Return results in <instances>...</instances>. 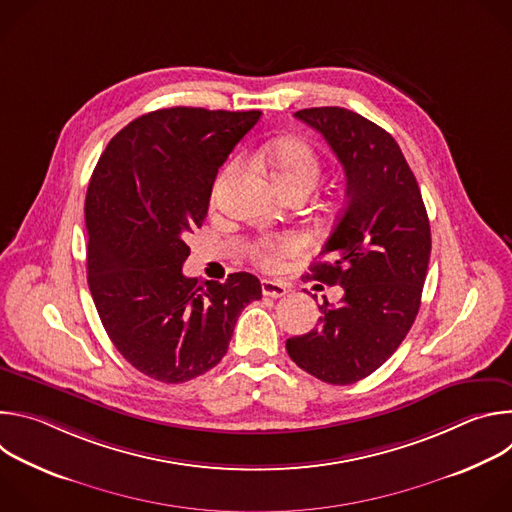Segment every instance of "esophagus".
I'll use <instances>...</instances> for the list:
<instances>
[{
  "label": "esophagus",
  "mask_w": 512,
  "mask_h": 512,
  "mask_svg": "<svg viewBox=\"0 0 512 512\" xmlns=\"http://www.w3.org/2000/svg\"><path fill=\"white\" fill-rule=\"evenodd\" d=\"M261 291H263V296H269V298H283L287 294V287L281 281L263 279L261 281Z\"/></svg>",
  "instance_id": "obj_1"
}]
</instances>
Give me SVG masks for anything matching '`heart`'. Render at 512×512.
Returning <instances> with one entry per match:
<instances>
[{
  "label": "heart",
  "mask_w": 512,
  "mask_h": 512,
  "mask_svg": "<svg viewBox=\"0 0 512 512\" xmlns=\"http://www.w3.org/2000/svg\"><path fill=\"white\" fill-rule=\"evenodd\" d=\"M257 160L271 170V176L283 190L314 188L320 178V158L312 145L298 137H287L267 143L259 150ZM308 247V241L300 233H277L259 239L251 255L263 267H275L283 257L298 255Z\"/></svg>",
  "instance_id": "obj_1"
}]
</instances>
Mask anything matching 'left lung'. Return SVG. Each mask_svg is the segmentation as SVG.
<instances>
[{
    "instance_id": "1",
    "label": "left lung",
    "mask_w": 512,
    "mask_h": 512,
    "mask_svg": "<svg viewBox=\"0 0 512 512\" xmlns=\"http://www.w3.org/2000/svg\"><path fill=\"white\" fill-rule=\"evenodd\" d=\"M296 117L324 135L346 176V204L310 273L344 296L320 306L316 330L285 342L300 369L330 385L375 373L411 330L421 304L431 231L417 180L399 143L342 107ZM310 277V275H308Z\"/></svg>"
}]
</instances>
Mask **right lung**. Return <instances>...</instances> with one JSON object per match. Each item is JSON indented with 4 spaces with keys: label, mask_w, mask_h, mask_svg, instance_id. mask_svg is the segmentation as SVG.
<instances>
[{
    "label": "right lung",
    "mask_w": 512,
    "mask_h": 512,
    "mask_svg": "<svg viewBox=\"0 0 512 512\" xmlns=\"http://www.w3.org/2000/svg\"><path fill=\"white\" fill-rule=\"evenodd\" d=\"M261 111L158 109L107 145L91 176L85 223L87 273L99 318L123 358L162 383L216 367L235 324L261 298V281L186 277V237L200 229L212 184Z\"/></svg>",
    "instance_id": "obj_1"
}]
</instances>
